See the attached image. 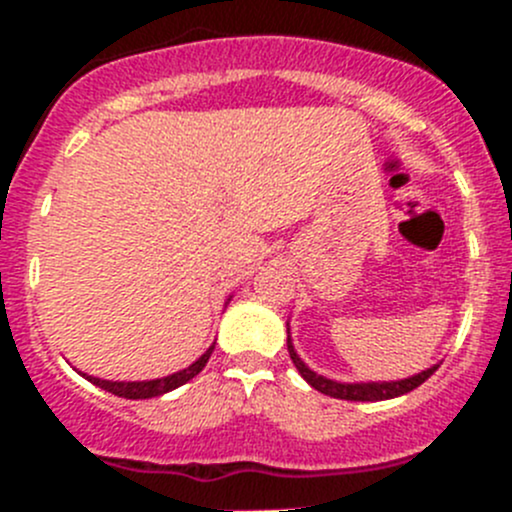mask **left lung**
<instances>
[{"label": "left lung", "mask_w": 512, "mask_h": 512, "mask_svg": "<svg viewBox=\"0 0 512 512\" xmlns=\"http://www.w3.org/2000/svg\"><path fill=\"white\" fill-rule=\"evenodd\" d=\"M287 349H289V359L294 361V366H297V371L304 376V381H307L309 386H314V389L322 391V394L334 396V399H347V401H384V399H394V396H401V394H409V391H414L416 386H421L423 381L438 369L436 364L431 366V369L421 371V374L409 376V379H401V381H381V384H376V381H371V384H342V381L324 379V376L314 374L309 366H304V361L299 359L297 352H294L289 339H287Z\"/></svg>", "instance_id": "obj_1"}]
</instances>
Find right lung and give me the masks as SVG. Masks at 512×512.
<instances>
[{
  "instance_id": "right-lung-1",
  "label": "right lung",
  "mask_w": 512,
  "mask_h": 512,
  "mask_svg": "<svg viewBox=\"0 0 512 512\" xmlns=\"http://www.w3.org/2000/svg\"><path fill=\"white\" fill-rule=\"evenodd\" d=\"M213 349H215V344L208 349V352L200 356L195 364H190L188 369L178 371V374L163 376V379H153V381H106V379H96V376H86V374L84 376L91 381V384L101 386V389L111 391L113 396H121V399H153V396L168 394V391L178 389V386H183L185 381H190L193 376H198L200 371H203V366L208 364Z\"/></svg>"
}]
</instances>
